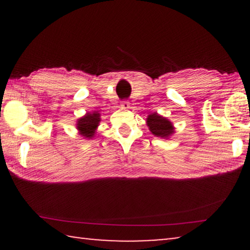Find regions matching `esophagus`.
Instances as JSON below:
<instances>
[{"label": "esophagus", "mask_w": 250, "mask_h": 250, "mask_svg": "<svg viewBox=\"0 0 250 250\" xmlns=\"http://www.w3.org/2000/svg\"><path fill=\"white\" fill-rule=\"evenodd\" d=\"M121 108H122V109H129V108H130V103H129V101H126V100L122 101Z\"/></svg>", "instance_id": "1"}]
</instances>
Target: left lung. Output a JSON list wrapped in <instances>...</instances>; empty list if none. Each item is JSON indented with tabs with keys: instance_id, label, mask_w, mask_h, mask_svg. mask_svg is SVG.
Here are the masks:
<instances>
[{
	"instance_id": "obj_1",
	"label": "left lung",
	"mask_w": 250,
	"mask_h": 250,
	"mask_svg": "<svg viewBox=\"0 0 250 250\" xmlns=\"http://www.w3.org/2000/svg\"><path fill=\"white\" fill-rule=\"evenodd\" d=\"M146 125L149 126V130L155 137L168 139L174 133V126L172 122L162 116L158 115L156 112L150 113L146 118Z\"/></svg>"
}]
</instances>
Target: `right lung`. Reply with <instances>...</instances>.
Wrapping results in <instances>:
<instances>
[{
	"label": "right lung",
	"mask_w": 250,
	"mask_h": 250,
	"mask_svg": "<svg viewBox=\"0 0 250 250\" xmlns=\"http://www.w3.org/2000/svg\"><path fill=\"white\" fill-rule=\"evenodd\" d=\"M100 120V113L98 111L88 112L83 117L79 118L77 120V125H76L79 131V134L87 139L94 138Z\"/></svg>",
	"instance_id": "1"
}]
</instances>
